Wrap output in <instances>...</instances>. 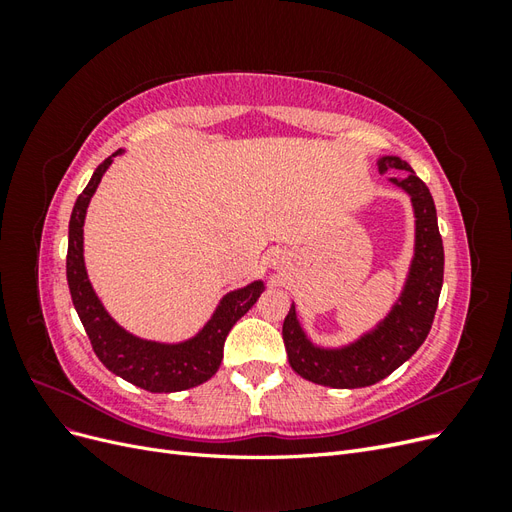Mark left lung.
<instances>
[{"instance_id": "1", "label": "left lung", "mask_w": 512, "mask_h": 512, "mask_svg": "<svg viewBox=\"0 0 512 512\" xmlns=\"http://www.w3.org/2000/svg\"><path fill=\"white\" fill-rule=\"evenodd\" d=\"M380 173L395 175L391 181L412 196L416 213V254L399 305L393 307L378 331L344 350H320L309 344L297 322L294 305L282 327L290 367L305 380L333 389H359L393 374L421 348L438 309L444 280V247L429 188L416 177L410 164L399 158H382Z\"/></svg>"}]
</instances>
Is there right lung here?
<instances>
[{
  "instance_id": "add662e5",
  "label": "right lung",
  "mask_w": 512,
  "mask_h": 512,
  "mask_svg": "<svg viewBox=\"0 0 512 512\" xmlns=\"http://www.w3.org/2000/svg\"><path fill=\"white\" fill-rule=\"evenodd\" d=\"M119 153L121 151H115L113 156H108L96 168L87 188L76 198L70 215L66 275L72 303L83 322L91 348H94L106 369H111L113 374L151 393H175L192 389V386L207 382L220 369L224 342L232 324L245 312H250V307L258 301L265 286H262V282H254L226 294L218 312L207 322V327L185 344L164 346L156 342H145V339H138L115 324L113 318L104 312L102 303L98 301L96 292L91 290L87 280L83 262V222L91 196H94L106 168L111 166L113 158L119 156Z\"/></svg>"
}]
</instances>
